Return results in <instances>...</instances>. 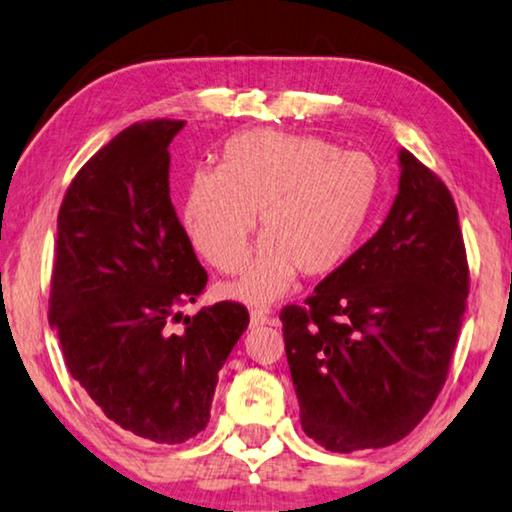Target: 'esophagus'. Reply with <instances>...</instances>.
<instances>
[{"label": "esophagus", "instance_id": "obj_1", "mask_svg": "<svg viewBox=\"0 0 512 512\" xmlns=\"http://www.w3.org/2000/svg\"><path fill=\"white\" fill-rule=\"evenodd\" d=\"M271 322V315L266 311H250V327H264Z\"/></svg>", "mask_w": 512, "mask_h": 512}]
</instances>
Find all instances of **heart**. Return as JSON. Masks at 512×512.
Masks as SVG:
<instances>
[{
	"instance_id": "b5f03b06",
	"label": "heart",
	"mask_w": 512,
	"mask_h": 512,
	"mask_svg": "<svg viewBox=\"0 0 512 512\" xmlns=\"http://www.w3.org/2000/svg\"><path fill=\"white\" fill-rule=\"evenodd\" d=\"M378 194V164L366 153H341L320 136L255 129L225 143L218 169L192 171L181 218L194 248L229 273L246 257L259 215L264 239L225 292L269 304L297 271L322 278L355 253Z\"/></svg>"
}]
</instances>
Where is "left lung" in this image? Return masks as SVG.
I'll return each instance as SVG.
<instances>
[{
	"label": "left lung",
	"instance_id": "1",
	"mask_svg": "<svg viewBox=\"0 0 512 512\" xmlns=\"http://www.w3.org/2000/svg\"><path fill=\"white\" fill-rule=\"evenodd\" d=\"M383 227L280 311L306 436L331 452L385 448L429 413L469 297L457 206L434 171L399 150Z\"/></svg>",
	"mask_w": 512,
	"mask_h": 512
}]
</instances>
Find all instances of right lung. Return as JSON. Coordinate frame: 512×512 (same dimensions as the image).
<instances>
[{"instance_id": "right-lung-1", "label": "right lung", "mask_w": 512, "mask_h": 512, "mask_svg": "<svg viewBox=\"0 0 512 512\" xmlns=\"http://www.w3.org/2000/svg\"><path fill=\"white\" fill-rule=\"evenodd\" d=\"M183 120L136 122L69 185L57 215L50 327L95 406L125 431L185 443L211 417L218 371L248 329L246 306L185 315L206 271L169 197V143Z\"/></svg>"}]
</instances>
